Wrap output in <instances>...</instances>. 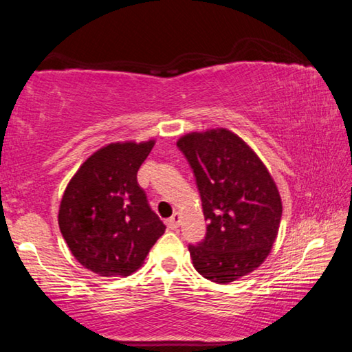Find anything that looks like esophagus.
Segmentation results:
<instances>
[{"instance_id":"1","label":"esophagus","mask_w":352,"mask_h":352,"mask_svg":"<svg viewBox=\"0 0 352 352\" xmlns=\"http://www.w3.org/2000/svg\"><path fill=\"white\" fill-rule=\"evenodd\" d=\"M166 225H168V228H170V230L178 228V225H180V216H178V214L175 212L170 219L166 220Z\"/></svg>"}]
</instances>
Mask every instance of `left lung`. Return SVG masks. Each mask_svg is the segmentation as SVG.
<instances>
[{
	"mask_svg": "<svg viewBox=\"0 0 352 352\" xmlns=\"http://www.w3.org/2000/svg\"><path fill=\"white\" fill-rule=\"evenodd\" d=\"M177 147L194 172L208 222L205 239L189 245L192 264L212 283L236 281L258 269L276 239L283 216L276 184L226 129L189 133Z\"/></svg>",
	"mask_w": 352,
	"mask_h": 352,
	"instance_id": "8db88e82",
	"label": "left lung"
}]
</instances>
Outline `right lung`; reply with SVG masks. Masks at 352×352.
Segmentation results:
<instances>
[{
  "label": "right lung",
  "instance_id": "obj_1",
  "mask_svg": "<svg viewBox=\"0 0 352 352\" xmlns=\"http://www.w3.org/2000/svg\"><path fill=\"white\" fill-rule=\"evenodd\" d=\"M155 142H116L93 153L65 190L58 226L74 258L100 276H127L166 226L136 174Z\"/></svg>",
  "mask_w": 352,
  "mask_h": 352
}]
</instances>
